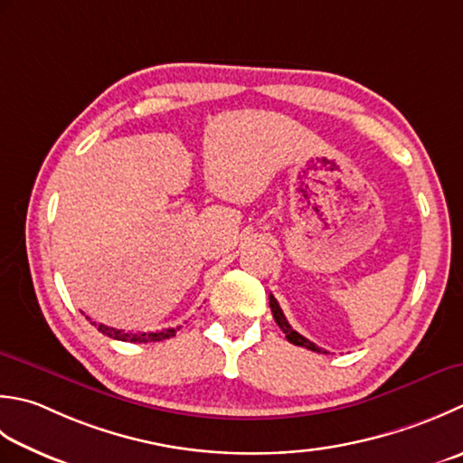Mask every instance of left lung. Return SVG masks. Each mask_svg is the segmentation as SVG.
<instances>
[{
	"label": "left lung",
	"instance_id": "obj_1",
	"mask_svg": "<svg viewBox=\"0 0 463 463\" xmlns=\"http://www.w3.org/2000/svg\"><path fill=\"white\" fill-rule=\"evenodd\" d=\"M269 305H270V311H273V317H275L277 325H279L280 329H283V333H285V337H287V341H288V343H293V345H298V347H305V349L317 351V353H327L325 349L317 347L315 343H311L309 339H305L301 333H297V331L291 327V325H288V321L285 319V315H283V311H280V307H279L277 298H275L273 295H269Z\"/></svg>",
	"mask_w": 463,
	"mask_h": 463
}]
</instances>
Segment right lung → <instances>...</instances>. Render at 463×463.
Returning a JSON list of instances; mask_svg holds the SVG:
<instances>
[{
  "instance_id": "add662e5",
  "label": "right lung",
  "mask_w": 463,
  "mask_h": 463,
  "mask_svg": "<svg viewBox=\"0 0 463 463\" xmlns=\"http://www.w3.org/2000/svg\"><path fill=\"white\" fill-rule=\"evenodd\" d=\"M94 327H98V331H102L104 335L118 341H128V343H152V341H162V339H170L175 337L176 331H180V327L175 329H162L156 333H132V331H122V329H114V327H108V325L102 323H92Z\"/></svg>"
}]
</instances>
